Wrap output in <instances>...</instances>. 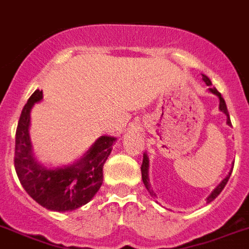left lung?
<instances>
[{"label": "left lung", "mask_w": 249, "mask_h": 249, "mask_svg": "<svg viewBox=\"0 0 249 249\" xmlns=\"http://www.w3.org/2000/svg\"><path fill=\"white\" fill-rule=\"evenodd\" d=\"M202 81H204V82H205L208 86H212V81H210V79H209V77H206L205 74H202ZM210 89V92L214 93V95H216L219 97V110H220V111H223L225 115H227V124L231 125V118H229V112H228V108H227V105H225V101H224V99L221 97L220 92H219L218 89H215V87H214V89ZM141 170H142V179H143V183H144V186H145V189L149 191L150 195L156 196V194L153 192V190L150 189L149 175H148V172H149V158H148V156L145 153H144V156H143V163H142ZM231 175V171L229 172V175H228V176L225 177V178L223 179V181H221V182L219 183L218 186H216V187H215L214 191L210 194V196L208 197V202H212L213 200H214L215 197H216V196H218L221 191H223V189H224L225 185H227L228 179H229Z\"/></svg>", "instance_id": "8db88e82"}]
</instances>
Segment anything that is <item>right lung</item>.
Wrapping results in <instances>:
<instances>
[{"mask_svg": "<svg viewBox=\"0 0 249 249\" xmlns=\"http://www.w3.org/2000/svg\"><path fill=\"white\" fill-rule=\"evenodd\" d=\"M43 99L36 89L22 108L15 138V170L22 187L41 206L53 212H72L91 201L104 179V164L116 138L102 135L79 160L47 168L33 153L29 126L33 106Z\"/></svg>", "mask_w": 249, "mask_h": 249, "instance_id": "add662e5", "label": "right lung"}]
</instances>
